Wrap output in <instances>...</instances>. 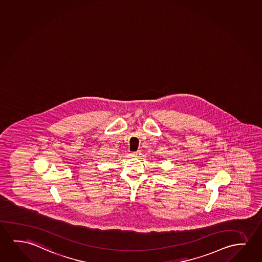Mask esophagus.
Segmentation results:
<instances>
[{
  "label": "esophagus",
  "instance_id": "esophagus-1",
  "mask_svg": "<svg viewBox=\"0 0 262 262\" xmlns=\"http://www.w3.org/2000/svg\"><path fill=\"white\" fill-rule=\"evenodd\" d=\"M130 155L133 157H140L141 155V150H137V151H133L130 153Z\"/></svg>",
  "mask_w": 262,
  "mask_h": 262
}]
</instances>
